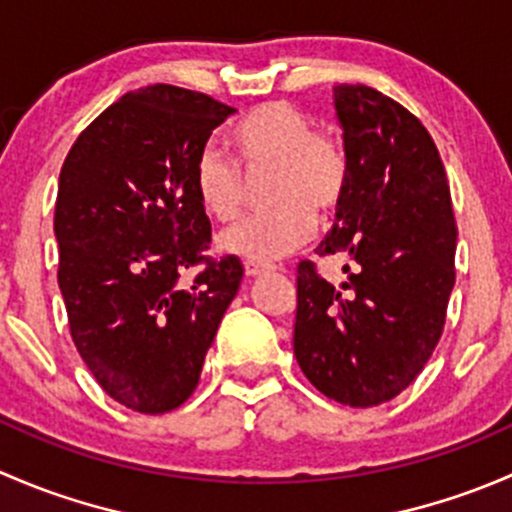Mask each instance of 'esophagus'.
<instances>
[{"label":"esophagus","instance_id":"34e87169","mask_svg":"<svg viewBox=\"0 0 512 512\" xmlns=\"http://www.w3.org/2000/svg\"><path fill=\"white\" fill-rule=\"evenodd\" d=\"M277 270L275 265H270V262H247L245 265V275L247 277H260V275H267V272Z\"/></svg>","mask_w":512,"mask_h":512}]
</instances>
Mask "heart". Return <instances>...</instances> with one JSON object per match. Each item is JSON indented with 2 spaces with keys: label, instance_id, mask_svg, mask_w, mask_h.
Segmentation results:
<instances>
[{
  "label": "heart",
  "instance_id": "b5f03b06",
  "mask_svg": "<svg viewBox=\"0 0 512 512\" xmlns=\"http://www.w3.org/2000/svg\"><path fill=\"white\" fill-rule=\"evenodd\" d=\"M235 160L208 143L193 160V190L208 215L235 218L242 205V173L270 168L262 213L237 220L220 235V247L247 262H272L302 245L314 215L334 210L347 190L349 156L339 138L314 131L307 113L272 101L247 113L230 133Z\"/></svg>",
  "mask_w": 512,
  "mask_h": 512
}]
</instances>
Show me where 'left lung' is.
Segmentation results:
<instances>
[{"mask_svg": "<svg viewBox=\"0 0 512 512\" xmlns=\"http://www.w3.org/2000/svg\"><path fill=\"white\" fill-rule=\"evenodd\" d=\"M349 180L317 252L349 257L332 285L297 267L294 356L314 389L354 409L399 396L431 359L456 282L446 168L423 123L361 84L334 86Z\"/></svg>", "mask_w": 512, "mask_h": 512, "instance_id": "8db88e82", "label": "left lung"}]
</instances>
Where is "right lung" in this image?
I'll use <instances>...</instances> for the list:
<instances>
[{"instance_id": "add662e5", "label": "right lung", "mask_w": 512, "mask_h": 512, "mask_svg": "<svg viewBox=\"0 0 512 512\" xmlns=\"http://www.w3.org/2000/svg\"><path fill=\"white\" fill-rule=\"evenodd\" d=\"M232 113L198 91L148 86L108 106L61 165L54 235L71 339L101 389L138 414L188 401L240 289L235 255H205L210 220L193 190L195 156Z\"/></svg>"}]
</instances>
